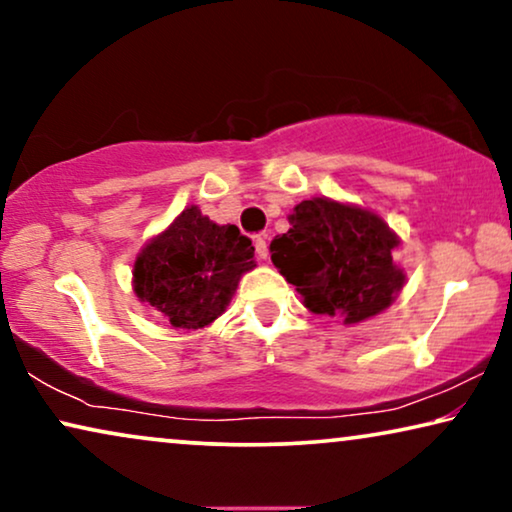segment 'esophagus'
I'll return each instance as SVG.
<instances>
[{"label":"esophagus","instance_id":"1","mask_svg":"<svg viewBox=\"0 0 512 512\" xmlns=\"http://www.w3.org/2000/svg\"><path fill=\"white\" fill-rule=\"evenodd\" d=\"M254 244H256V254L261 261H265L268 258V242H265V235H256L254 237Z\"/></svg>","mask_w":512,"mask_h":512}]
</instances>
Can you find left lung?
Returning <instances> with one entry per match:
<instances>
[{"label": "left lung", "instance_id": "left-lung-1", "mask_svg": "<svg viewBox=\"0 0 512 512\" xmlns=\"http://www.w3.org/2000/svg\"><path fill=\"white\" fill-rule=\"evenodd\" d=\"M289 223L270 254L307 310L359 324L394 303L405 284L394 263L398 237L375 212L312 198L293 207Z\"/></svg>", "mask_w": 512, "mask_h": 512}]
</instances>
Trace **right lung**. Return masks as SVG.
I'll use <instances>...</instances> for the list:
<instances>
[{
  "instance_id": "add662e5",
  "label": "right lung",
  "mask_w": 512,
  "mask_h": 512,
  "mask_svg": "<svg viewBox=\"0 0 512 512\" xmlns=\"http://www.w3.org/2000/svg\"><path fill=\"white\" fill-rule=\"evenodd\" d=\"M254 268L249 237L191 205L139 251L132 289L172 328L195 331L226 312L240 277Z\"/></svg>"
}]
</instances>
